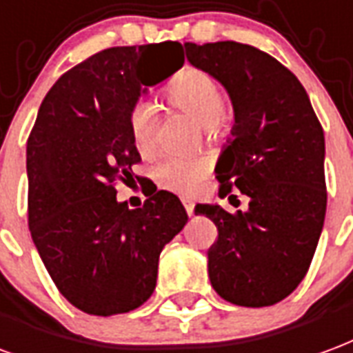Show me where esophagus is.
Returning a JSON list of instances; mask_svg holds the SVG:
<instances>
[{
    "label": "esophagus",
    "instance_id": "34e87169",
    "mask_svg": "<svg viewBox=\"0 0 353 353\" xmlns=\"http://www.w3.org/2000/svg\"><path fill=\"white\" fill-rule=\"evenodd\" d=\"M181 202H183L185 211H187V215H189V216L194 215V203L190 202V200H187V198H183V200H181Z\"/></svg>",
    "mask_w": 353,
    "mask_h": 353
}]
</instances>
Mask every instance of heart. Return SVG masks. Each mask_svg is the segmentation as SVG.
<instances>
[{
  "label": "heart",
  "instance_id": "heart-1",
  "mask_svg": "<svg viewBox=\"0 0 353 353\" xmlns=\"http://www.w3.org/2000/svg\"><path fill=\"white\" fill-rule=\"evenodd\" d=\"M170 103L187 110L205 125L210 130L219 129L224 121L223 91L211 74L203 70L189 69L177 78L168 90ZM155 106L150 101H140L130 110V137L140 153H150L155 143ZM210 172V163L203 157L166 155L155 166L157 183L163 189L174 190L179 194H192L202 187Z\"/></svg>",
  "mask_w": 353,
  "mask_h": 353
}]
</instances>
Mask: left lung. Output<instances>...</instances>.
I'll list each match as a JSON object with an SVG mask.
<instances>
[{
    "label": "left lung",
    "instance_id": "obj_1",
    "mask_svg": "<svg viewBox=\"0 0 353 353\" xmlns=\"http://www.w3.org/2000/svg\"><path fill=\"white\" fill-rule=\"evenodd\" d=\"M192 67L223 85L234 106L232 138L215 174L219 196L239 189L249 210L196 203L219 237L208 252L211 286L239 307H270L307 275L325 219V140L309 95L292 72L249 44H185ZM239 203V200H237Z\"/></svg>",
    "mask_w": 353,
    "mask_h": 353
}]
</instances>
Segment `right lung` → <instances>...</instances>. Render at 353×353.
Returning a JSON list of instances; mask_svg holds the SVG:
<instances>
[{
    "label": "right lung",
    "mask_w": 353,
    "mask_h": 353,
    "mask_svg": "<svg viewBox=\"0 0 353 353\" xmlns=\"http://www.w3.org/2000/svg\"><path fill=\"white\" fill-rule=\"evenodd\" d=\"M177 48L116 46L88 57L46 93L28 140L31 237L57 290L88 314H121L148 301L161 250L189 221L168 190L148 194L138 210L116 196L140 163L130 110L183 67L166 59Z\"/></svg>",
    "instance_id": "right-lung-1"
}]
</instances>
